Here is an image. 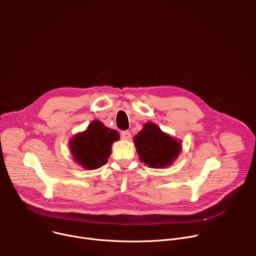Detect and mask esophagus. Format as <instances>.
I'll return each mask as SVG.
<instances>
[{
  "instance_id": "esophagus-1",
  "label": "esophagus",
  "mask_w": 256,
  "mask_h": 256,
  "mask_svg": "<svg viewBox=\"0 0 256 256\" xmlns=\"http://www.w3.org/2000/svg\"><path fill=\"white\" fill-rule=\"evenodd\" d=\"M132 135H130V130H122L121 132V138L124 139V140H128L130 139Z\"/></svg>"
}]
</instances>
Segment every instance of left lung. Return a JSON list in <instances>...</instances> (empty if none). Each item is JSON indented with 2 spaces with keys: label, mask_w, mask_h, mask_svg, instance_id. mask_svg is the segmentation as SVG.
<instances>
[{
  "label": "left lung",
  "mask_w": 256,
  "mask_h": 256,
  "mask_svg": "<svg viewBox=\"0 0 256 256\" xmlns=\"http://www.w3.org/2000/svg\"><path fill=\"white\" fill-rule=\"evenodd\" d=\"M141 162L150 168L166 167L180 152V143L163 132L154 124H146L134 138Z\"/></svg>",
  "instance_id": "1"
}]
</instances>
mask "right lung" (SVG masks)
I'll return each mask as SVG.
<instances>
[{"mask_svg": "<svg viewBox=\"0 0 256 256\" xmlns=\"http://www.w3.org/2000/svg\"><path fill=\"white\" fill-rule=\"evenodd\" d=\"M119 134L106 128L98 120H94L87 130L70 140V148L76 162L85 169L94 170L106 163L111 154L114 141Z\"/></svg>", "mask_w": 256, "mask_h": 256, "instance_id": "1", "label": "right lung"}]
</instances>
